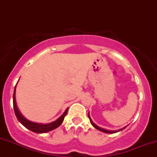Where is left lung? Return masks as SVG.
<instances>
[{
	"label": "left lung",
	"mask_w": 157,
	"mask_h": 157,
	"mask_svg": "<svg viewBox=\"0 0 157 157\" xmlns=\"http://www.w3.org/2000/svg\"><path fill=\"white\" fill-rule=\"evenodd\" d=\"M88 117H89V120H90V122H91V125H92L94 126V127L95 128L97 129V130H99V131H102V132L106 133V134H113V133H117V132H119V131H120L123 130V129H125V128L127 127V125H126V126H125V127H124V128H121V129H119V130H117V131H110V130H106V129H105V128H102L101 127H99V126H97V125H96V124H95V123H94L92 120H91V117H90V115H89V113H88Z\"/></svg>",
	"instance_id": "8db88e82"
}]
</instances>
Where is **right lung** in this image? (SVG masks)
<instances>
[{"instance_id":"1","label":"right lung","mask_w":157,"mask_h":157,"mask_svg":"<svg viewBox=\"0 0 157 157\" xmlns=\"http://www.w3.org/2000/svg\"><path fill=\"white\" fill-rule=\"evenodd\" d=\"M18 82V81H17ZM17 85V84H16ZM15 92H16V86L14 89V94H13V107H14V111H15V113L17 117L18 121L21 122L22 125L26 127L29 130L33 131L35 133H37V134H43V133H46L48 131L54 130V129L57 128V127H59L62 122H63L65 116L66 115V113L68 112V108L66 109V111H64L63 113L59 117L57 120H56L55 121L50 122V123L47 124H43V123H37V122H34L30 121V120H27V119L23 117L22 113H21V111H19L18 108H17V102H16V98H15Z\"/></svg>"}]
</instances>
